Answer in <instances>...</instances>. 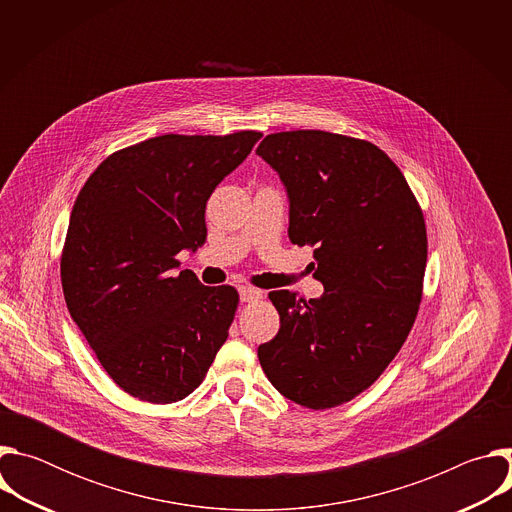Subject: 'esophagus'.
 Segmentation results:
<instances>
[{
	"mask_svg": "<svg viewBox=\"0 0 512 512\" xmlns=\"http://www.w3.org/2000/svg\"><path fill=\"white\" fill-rule=\"evenodd\" d=\"M241 300L247 304L259 302V300H263V291L255 289V287H241Z\"/></svg>",
	"mask_w": 512,
	"mask_h": 512,
	"instance_id": "34e87169",
	"label": "esophagus"
}]
</instances>
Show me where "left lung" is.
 <instances>
[{
	"instance_id": "1",
	"label": "left lung",
	"mask_w": 512,
	"mask_h": 512,
	"mask_svg": "<svg viewBox=\"0 0 512 512\" xmlns=\"http://www.w3.org/2000/svg\"><path fill=\"white\" fill-rule=\"evenodd\" d=\"M289 196V241L314 247L324 294L271 291L279 332L261 369L287 399L338 407L369 389L407 340L423 296L427 231L397 164L375 143L320 129L279 131L257 148Z\"/></svg>"
}]
</instances>
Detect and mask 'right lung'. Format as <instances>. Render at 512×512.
<instances>
[{"mask_svg": "<svg viewBox=\"0 0 512 512\" xmlns=\"http://www.w3.org/2000/svg\"><path fill=\"white\" fill-rule=\"evenodd\" d=\"M263 133L158 135L111 154L70 212L60 279L70 318L107 375L156 405L188 397L229 336L231 285L208 287L180 265L206 241L214 188Z\"/></svg>", "mask_w": 512, "mask_h": 512, "instance_id": "obj_1", "label": "right lung"}]
</instances>
